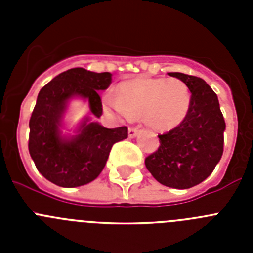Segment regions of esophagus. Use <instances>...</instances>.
Returning <instances> with one entry per match:
<instances>
[{
    "instance_id": "obj_1",
    "label": "esophagus",
    "mask_w": 253,
    "mask_h": 253,
    "mask_svg": "<svg viewBox=\"0 0 253 253\" xmlns=\"http://www.w3.org/2000/svg\"><path fill=\"white\" fill-rule=\"evenodd\" d=\"M138 133H139V129H138V128H129V130H128L129 138L137 137Z\"/></svg>"
}]
</instances>
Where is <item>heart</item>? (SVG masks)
Segmentation results:
<instances>
[{
	"label": "heart",
	"instance_id": "1",
	"mask_svg": "<svg viewBox=\"0 0 253 253\" xmlns=\"http://www.w3.org/2000/svg\"><path fill=\"white\" fill-rule=\"evenodd\" d=\"M191 95L177 78H137L123 82L119 92H107L104 105L126 118L143 115L147 125L156 130H169L186 118Z\"/></svg>",
	"mask_w": 253,
	"mask_h": 253
}]
</instances>
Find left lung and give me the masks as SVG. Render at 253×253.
<instances>
[{"label":"left lung","mask_w":253,"mask_h":253,"mask_svg":"<svg viewBox=\"0 0 253 253\" xmlns=\"http://www.w3.org/2000/svg\"><path fill=\"white\" fill-rule=\"evenodd\" d=\"M169 75L190 90V109L181 124L158 135L160 147L146 158V167L165 186L190 189L209 177L222 158L225 122L218 96L203 78Z\"/></svg>","instance_id":"8db88e82"}]
</instances>
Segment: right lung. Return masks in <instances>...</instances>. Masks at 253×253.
Masks as SVG:
<instances>
[{
	"instance_id": "1",
	"label": "right lung",
	"mask_w": 253,
	"mask_h": 253,
	"mask_svg": "<svg viewBox=\"0 0 253 253\" xmlns=\"http://www.w3.org/2000/svg\"><path fill=\"white\" fill-rule=\"evenodd\" d=\"M111 76L71 68L40 90L29 122V153L38 171L53 184L77 187L93 181L104 169L111 147L128 138L126 126L107 129L88 118L73 137H63L60 131L67 104L73 97L87 100L96 118L102 115L99 91L110 86Z\"/></svg>"
}]
</instances>
